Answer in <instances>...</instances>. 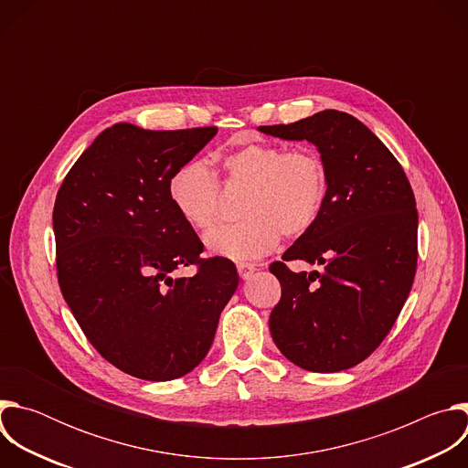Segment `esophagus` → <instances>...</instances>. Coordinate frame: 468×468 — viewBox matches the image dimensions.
<instances>
[{"label": "esophagus", "instance_id": "esophagus-1", "mask_svg": "<svg viewBox=\"0 0 468 468\" xmlns=\"http://www.w3.org/2000/svg\"><path fill=\"white\" fill-rule=\"evenodd\" d=\"M237 271H239V276L242 280H248L255 272V264L253 262H239L237 264Z\"/></svg>", "mask_w": 468, "mask_h": 468}]
</instances>
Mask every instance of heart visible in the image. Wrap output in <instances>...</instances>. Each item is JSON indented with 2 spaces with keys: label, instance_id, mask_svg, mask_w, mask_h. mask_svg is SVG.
<instances>
[{
  "label": "heart",
  "instance_id": "heart-1",
  "mask_svg": "<svg viewBox=\"0 0 468 468\" xmlns=\"http://www.w3.org/2000/svg\"><path fill=\"white\" fill-rule=\"evenodd\" d=\"M228 183L248 185L233 226H220L206 235L211 253L248 261L271 253L282 233L300 237L320 218L327 172L318 152L285 150L278 144L250 143L222 157ZM168 197L177 215L196 229H209L220 215V186L204 159L181 163L168 179Z\"/></svg>",
  "mask_w": 468,
  "mask_h": 468
}]
</instances>
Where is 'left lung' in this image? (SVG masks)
<instances>
[{
  "mask_svg": "<svg viewBox=\"0 0 468 468\" xmlns=\"http://www.w3.org/2000/svg\"><path fill=\"white\" fill-rule=\"evenodd\" d=\"M266 135L314 144L327 172L318 222L271 264L282 300L271 313L280 352L311 372L365 361L387 337L417 272L419 213L404 168L357 118L322 111L294 123L261 125ZM320 263L292 273L287 260Z\"/></svg>",
  "mask_w": 468,
  "mask_h": 468,
  "instance_id": "obj_1",
  "label": "left lung"
}]
</instances>
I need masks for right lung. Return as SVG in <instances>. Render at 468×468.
<instances>
[{
    "mask_svg": "<svg viewBox=\"0 0 468 468\" xmlns=\"http://www.w3.org/2000/svg\"><path fill=\"white\" fill-rule=\"evenodd\" d=\"M217 127H107L66 174L53 207L60 292L98 354L148 381L188 374L207 356L222 309L239 285L226 257L174 209L170 174ZM194 263L192 279L171 272Z\"/></svg>",
    "mask_w": 468,
    "mask_h": 468,
    "instance_id": "add662e5",
    "label": "right lung"
}]
</instances>
